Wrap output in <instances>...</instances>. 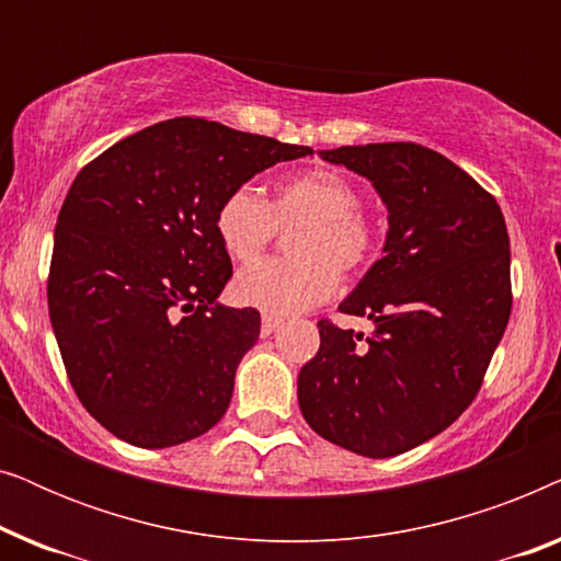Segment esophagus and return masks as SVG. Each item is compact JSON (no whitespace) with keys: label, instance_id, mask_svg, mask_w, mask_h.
Segmentation results:
<instances>
[{"label":"esophagus","instance_id":"obj_1","mask_svg":"<svg viewBox=\"0 0 561 561\" xmlns=\"http://www.w3.org/2000/svg\"><path fill=\"white\" fill-rule=\"evenodd\" d=\"M280 324H283V319L271 317V313H263V321H260V334L271 336Z\"/></svg>","mask_w":561,"mask_h":561}]
</instances>
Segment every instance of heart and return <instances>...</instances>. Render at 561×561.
Segmentation results:
<instances>
[{"mask_svg": "<svg viewBox=\"0 0 561 561\" xmlns=\"http://www.w3.org/2000/svg\"><path fill=\"white\" fill-rule=\"evenodd\" d=\"M357 209V188L327 168L278 183L271 204L252 186L229 191L214 229L232 260H255L278 225H301L290 237L296 260H263L234 275L237 304L271 317H290L329 301L340 288V271H359L375 252V229Z\"/></svg>", "mask_w": 561, "mask_h": 561, "instance_id": "1", "label": "heart"}]
</instances>
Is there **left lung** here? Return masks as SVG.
Wrapping results in <instances>:
<instances>
[{
	"mask_svg": "<svg viewBox=\"0 0 561 561\" xmlns=\"http://www.w3.org/2000/svg\"><path fill=\"white\" fill-rule=\"evenodd\" d=\"M373 183L388 209L382 257L340 304L363 334L319 321L298 405L327 442L382 459L444 432L478 396L511 317L501 206L462 168L416 142L319 150Z\"/></svg>",
	"mask_w": 561,
	"mask_h": 561,
	"instance_id": "left-lung-1",
	"label": "left lung"
}]
</instances>
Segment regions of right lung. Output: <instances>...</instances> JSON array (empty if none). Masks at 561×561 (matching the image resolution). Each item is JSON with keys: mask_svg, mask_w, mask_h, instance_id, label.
<instances>
[{"mask_svg": "<svg viewBox=\"0 0 561 561\" xmlns=\"http://www.w3.org/2000/svg\"><path fill=\"white\" fill-rule=\"evenodd\" d=\"M311 152L175 117L76 175L53 237L48 311L68 380L106 432L163 449L225 416L260 313L217 301L232 260L214 217L255 173Z\"/></svg>", "mask_w": 561, "mask_h": 561, "instance_id": "right-lung-1", "label": "right lung"}]
</instances>
